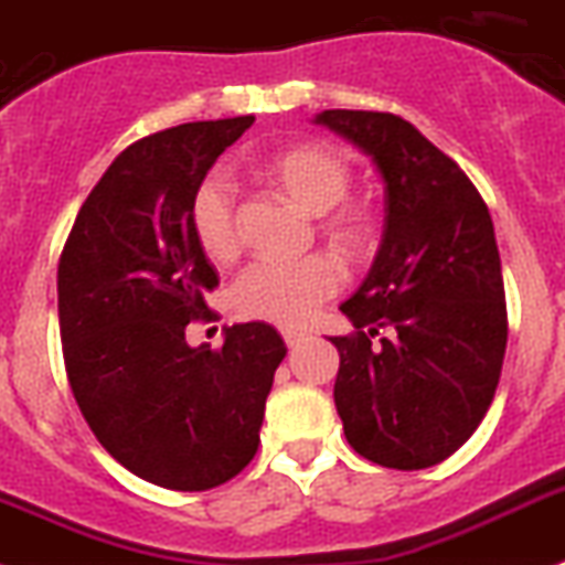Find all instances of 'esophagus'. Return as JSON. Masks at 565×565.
Returning a JSON list of instances; mask_svg holds the SVG:
<instances>
[{"label": "esophagus", "instance_id": "1", "mask_svg": "<svg viewBox=\"0 0 565 565\" xmlns=\"http://www.w3.org/2000/svg\"><path fill=\"white\" fill-rule=\"evenodd\" d=\"M282 340H286L288 349H297V345L306 340V334H302V331H297V329H282Z\"/></svg>", "mask_w": 565, "mask_h": 565}]
</instances>
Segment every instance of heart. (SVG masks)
I'll return each mask as SVG.
<instances>
[{
	"mask_svg": "<svg viewBox=\"0 0 565 565\" xmlns=\"http://www.w3.org/2000/svg\"><path fill=\"white\" fill-rule=\"evenodd\" d=\"M265 177L277 182L308 214H329L351 185L349 162L320 142H302L265 159ZM191 228L211 259H228L239 248L236 196L225 173H209L191 196ZM326 228L345 245L365 236V216L351 205L331 212ZM345 271L329 254L291 259H257L231 286V311L243 320L302 326L342 288Z\"/></svg>",
	"mask_w": 565,
	"mask_h": 565,
	"instance_id": "1",
	"label": "heart"
}]
</instances>
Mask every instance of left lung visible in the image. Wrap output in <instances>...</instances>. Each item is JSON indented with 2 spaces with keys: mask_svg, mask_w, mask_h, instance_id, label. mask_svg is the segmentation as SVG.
Returning a JSON list of instances; mask_svg holds the SVG:
<instances>
[{
  "mask_svg": "<svg viewBox=\"0 0 565 565\" xmlns=\"http://www.w3.org/2000/svg\"><path fill=\"white\" fill-rule=\"evenodd\" d=\"M354 142L385 182V231L342 302L337 414L356 455L414 471L451 457L489 412L503 369L505 291L483 196L412 122L380 110L315 117Z\"/></svg>",
  "mask_w": 565,
  "mask_h": 565,
  "instance_id": "obj_1",
  "label": "left lung"
}]
</instances>
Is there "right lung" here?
I'll return each instance as SVG.
<instances>
[{
    "instance_id": "obj_1",
    "label": "right lung",
    "mask_w": 565,
    "mask_h": 565,
    "mask_svg": "<svg viewBox=\"0 0 565 565\" xmlns=\"http://www.w3.org/2000/svg\"><path fill=\"white\" fill-rule=\"evenodd\" d=\"M254 117L185 122L125 148L60 257V334L71 392L105 451L173 491L223 486L254 460L286 342L265 322L185 342L220 286L191 228V196Z\"/></svg>"
}]
</instances>
